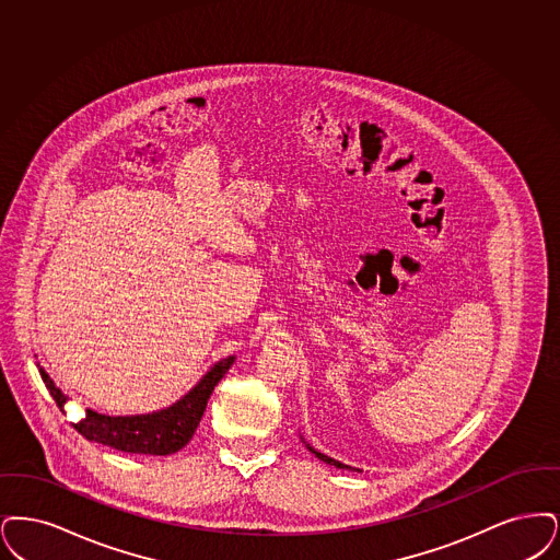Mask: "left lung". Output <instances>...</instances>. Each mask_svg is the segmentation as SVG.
<instances>
[{"label":"left lung","instance_id":"8db88e82","mask_svg":"<svg viewBox=\"0 0 560 560\" xmlns=\"http://www.w3.org/2000/svg\"><path fill=\"white\" fill-rule=\"evenodd\" d=\"M303 439V438H301ZM303 443H305V447L312 452V454H316V458H319L322 463L330 464V466H337V468H349V470H360V468H353V466H349V464L339 463V460H335V458H330V456H326V454H322V452H317L316 447H312L305 439H303Z\"/></svg>","mask_w":560,"mask_h":560}]
</instances>
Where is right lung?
Instances as JSON below:
<instances>
[{"label":"right lung","mask_w":560,"mask_h":560,"mask_svg":"<svg viewBox=\"0 0 560 560\" xmlns=\"http://www.w3.org/2000/svg\"><path fill=\"white\" fill-rule=\"evenodd\" d=\"M234 360L236 358L230 355L218 362L198 381L195 389L188 390V395H184L165 410L138 416H108L88 410L85 418L74 422V429L88 441H96L127 454H175L184 445H188V441L195 435L211 393L223 378V374L232 368ZM37 368L58 408H65L69 397L56 387V383L49 378L48 372L42 365L37 364Z\"/></svg>","instance_id":"1"}]
</instances>
